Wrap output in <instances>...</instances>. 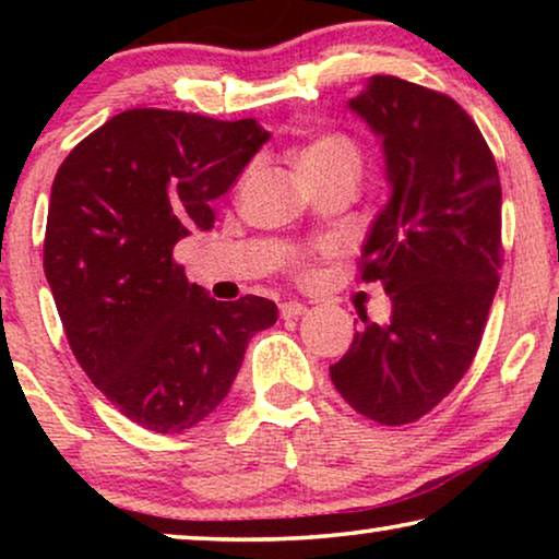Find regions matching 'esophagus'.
<instances>
[{"label": "esophagus", "mask_w": 559, "mask_h": 559, "mask_svg": "<svg viewBox=\"0 0 559 559\" xmlns=\"http://www.w3.org/2000/svg\"><path fill=\"white\" fill-rule=\"evenodd\" d=\"M308 312V308H305L302 302H282L280 305V316L289 320V318H297V316H305Z\"/></svg>", "instance_id": "esophagus-1"}]
</instances>
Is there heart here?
Returning a JSON list of instances; mask_svg holds the SVG:
<instances>
[{"mask_svg":"<svg viewBox=\"0 0 559 559\" xmlns=\"http://www.w3.org/2000/svg\"><path fill=\"white\" fill-rule=\"evenodd\" d=\"M293 163L305 182L325 178H358L361 173V150L343 132H323L310 136L295 150Z\"/></svg>","mask_w":559,"mask_h":559,"instance_id":"heart-1","label":"heart"}]
</instances>
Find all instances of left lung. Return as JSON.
Returning <instances> with one entry per match:
<instances>
[{
	"mask_svg": "<svg viewBox=\"0 0 559 559\" xmlns=\"http://www.w3.org/2000/svg\"><path fill=\"white\" fill-rule=\"evenodd\" d=\"M348 109L381 140L389 201L371 221L361 280L392 318H361L331 379L356 412L407 425L453 392L476 356L501 266V182L476 121L453 98L371 75Z\"/></svg>",
	"mask_w": 559,
	"mask_h": 559,
	"instance_id": "obj_1",
	"label": "left lung"
}]
</instances>
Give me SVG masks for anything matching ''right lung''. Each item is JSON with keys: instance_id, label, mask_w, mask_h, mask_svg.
Returning <instances> with one entry per match:
<instances>
[{"instance_id": "1", "label": "right lung", "mask_w": 559, "mask_h": 559, "mask_svg": "<svg viewBox=\"0 0 559 559\" xmlns=\"http://www.w3.org/2000/svg\"><path fill=\"white\" fill-rule=\"evenodd\" d=\"M270 140L257 119L129 109L75 144L52 180L43 266L75 361L121 415L186 432L226 400L277 305L218 302L173 249Z\"/></svg>"}]
</instances>
